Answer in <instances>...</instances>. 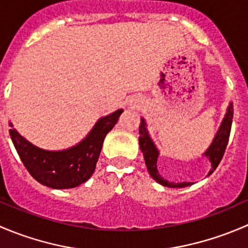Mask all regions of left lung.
<instances>
[{"instance_id":"left-lung-1","label":"left lung","mask_w":248,"mask_h":248,"mask_svg":"<svg viewBox=\"0 0 248 248\" xmlns=\"http://www.w3.org/2000/svg\"><path fill=\"white\" fill-rule=\"evenodd\" d=\"M232 104H229V108L227 110L226 117H224L223 122H222L221 127H219L218 132H217L216 137H215L214 142L211 144V146L209 147L206 152H205V156L210 159L211 162L212 169L210 171L211 174L212 170L217 168V166L221 162L222 157H223L224 151H226V147L228 145L229 140V134H231L232 129ZM139 145L140 150L142 151L144 155L145 163H146L147 170H149L150 175L152 176V179L156 180L158 184L163 185L166 187H187L189 185H192L191 182H170L168 180H164L163 177L159 175L158 169H157V158H158V151L155 147L154 142L150 139L149 134L146 131V124H145L144 120H141V124L139 126Z\"/></svg>"}]
</instances>
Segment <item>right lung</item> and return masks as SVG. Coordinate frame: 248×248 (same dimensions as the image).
<instances>
[{
	"label": "right lung",
	"instance_id": "1",
	"mask_svg": "<svg viewBox=\"0 0 248 248\" xmlns=\"http://www.w3.org/2000/svg\"><path fill=\"white\" fill-rule=\"evenodd\" d=\"M122 111L120 109L102 117L81 142L63 151L39 149L22 138L14 128L9 129V134L20 159L34 180L51 188H73L93 174L104 138L116 124Z\"/></svg>",
	"mask_w": 248,
	"mask_h": 248
}]
</instances>
